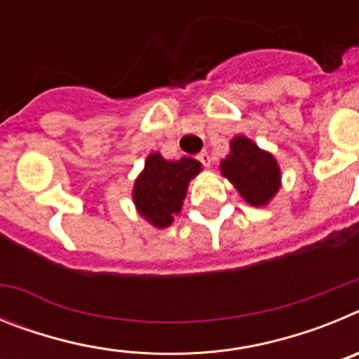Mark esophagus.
Masks as SVG:
<instances>
[{"instance_id":"obj_1","label":"esophagus","mask_w":359,"mask_h":359,"mask_svg":"<svg viewBox=\"0 0 359 359\" xmlns=\"http://www.w3.org/2000/svg\"><path fill=\"white\" fill-rule=\"evenodd\" d=\"M198 160L201 161L203 165H205V167H210V154H208L207 151H201L198 154Z\"/></svg>"}]
</instances>
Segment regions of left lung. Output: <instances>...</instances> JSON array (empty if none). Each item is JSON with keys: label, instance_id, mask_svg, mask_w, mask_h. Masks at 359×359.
<instances>
[{"label": "left lung", "instance_id": "8db88e82", "mask_svg": "<svg viewBox=\"0 0 359 359\" xmlns=\"http://www.w3.org/2000/svg\"><path fill=\"white\" fill-rule=\"evenodd\" d=\"M219 167L252 207H264L280 189V167L273 154L262 151L246 136H236L230 142V154Z\"/></svg>", "mask_w": 359, "mask_h": 359}]
</instances>
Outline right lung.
<instances>
[{
  "label": "right lung",
  "instance_id": "obj_1",
  "mask_svg": "<svg viewBox=\"0 0 359 359\" xmlns=\"http://www.w3.org/2000/svg\"><path fill=\"white\" fill-rule=\"evenodd\" d=\"M201 172L194 158L165 160L160 152H151L142 174L133 187V201L138 214L152 226L167 228L180 214L190 180Z\"/></svg>",
  "mask_w": 359,
  "mask_h": 359
}]
</instances>
